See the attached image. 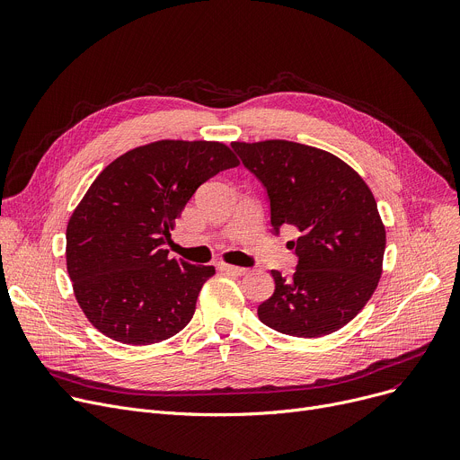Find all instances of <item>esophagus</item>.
Masks as SVG:
<instances>
[{"mask_svg":"<svg viewBox=\"0 0 460 460\" xmlns=\"http://www.w3.org/2000/svg\"><path fill=\"white\" fill-rule=\"evenodd\" d=\"M217 270L227 272V274H234V276H244L248 272L246 269H240V267H234V264H227V262L217 264Z\"/></svg>","mask_w":460,"mask_h":460,"instance_id":"esophagus-1","label":"esophagus"}]
</instances>
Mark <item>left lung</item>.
<instances>
[{"label":"left lung","mask_w":460,"mask_h":460,"mask_svg":"<svg viewBox=\"0 0 460 460\" xmlns=\"http://www.w3.org/2000/svg\"><path fill=\"white\" fill-rule=\"evenodd\" d=\"M243 164L267 188L270 224L295 226L298 264L291 278L272 270L274 295L257 307L269 328L323 337L366 307L382 276L385 229L373 191L335 155L309 145L233 141Z\"/></svg>","instance_id":"1"}]
</instances>
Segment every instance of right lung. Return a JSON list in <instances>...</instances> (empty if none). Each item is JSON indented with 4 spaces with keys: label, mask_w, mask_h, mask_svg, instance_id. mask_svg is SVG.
<instances>
[{
    "label": "right lung",
    "mask_w": 460,
    "mask_h": 460,
    "mask_svg": "<svg viewBox=\"0 0 460 460\" xmlns=\"http://www.w3.org/2000/svg\"><path fill=\"white\" fill-rule=\"evenodd\" d=\"M238 158L220 141L160 139L106 165L66 226V272L87 321L125 345H153L193 317L214 267L169 257L175 217Z\"/></svg>",
    "instance_id": "1"
}]
</instances>
